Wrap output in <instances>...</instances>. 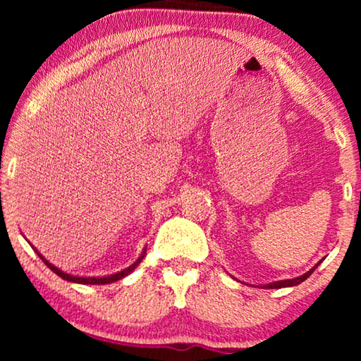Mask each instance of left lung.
<instances>
[{
    "instance_id": "1",
    "label": "left lung",
    "mask_w": 361,
    "mask_h": 361,
    "mask_svg": "<svg viewBox=\"0 0 361 361\" xmlns=\"http://www.w3.org/2000/svg\"><path fill=\"white\" fill-rule=\"evenodd\" d=\"M320 263H322V261H319V263H317V264H315L312 269H309V271H307V273H305V274H302V276H299V278H294V279H284V281H276V283L266 284V286H264V288H266V289H281V288H290V286H298V284H300V283H302V281H305V279H307V278H309V276L314 273V271H315V268H317V266H319Z\"/></svg>"
}]
</instances>
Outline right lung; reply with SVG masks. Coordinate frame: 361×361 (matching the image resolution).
I'll list each match as a JSON object with an SVG mask.
<instances>
[{"mask_svg":"<svg viewBox=\"0 0 361 361\" xmlns=\"http://www.w3.org/2000/svg\"><path fill=\"white\" fill-rule=\"evenodd\" d=\"M34 251H36L39 258H41V259L44 261V264H46L47 268L51 269V271H54V273H56L57 276H61V278L66 279V281H71V283H78V284H110V283H115V281H120L121 278H125V276L130 274L131 271L135 269L136 266L141 263V259L145 258V255H146V250H145V251H142V253H141L140 258H137V259L135 261V263H133V264L130 266V268L123 269V271H120V273H115V274H111V276H105V278H80V276H72V274L63 273L62 269H59V268H56V266H54V264L49 263V261H47L46 258H44V256H42L41 253H39V251H37L36 248H34Z\"/></svg>","mask_w":361,"mask_h":361,"instance_id":"1","label":"right lung"}]
</instances>
